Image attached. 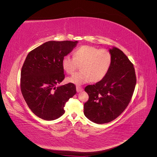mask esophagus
I'll return each instance as SVG.
<instances>
[{"mask_svg": "<svg viewBox=\"0 0 157 157\" xmlns=\"http://www.w3.org/2000/svg\"><path fill=\"white\" fill-rule=\"evenodd\" d=\"M76 89H77V92H82V90H83L82 88L80 87V86H77V87H76Z\"/></svg>", "mask_w": 157, "mask_h": 157, "instance_id": "34e87169", "label": "esophagus"}]
</instances>
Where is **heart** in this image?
<instances>
[{
  "label": "heart",
  "mask_w": 157,
  "mask_h": 157,
  "mask_svg": "<svg viewBox=\"0 0 157 157\" xmlns=\"http://www.w3.org/2000/svg\"><path fill=\"white\" fill-rule=\"evenodd\" d=\"M112 56L106 49H99L91 46H82L74 52V57L65 56L61 61L63 70L72 74L78 64H81L80 72L67 78L69 82L76 85L91 82H99L107 75L111 67Z\"/></svg>",
  "instance_id": "b5f03b06"
}]
</instances>
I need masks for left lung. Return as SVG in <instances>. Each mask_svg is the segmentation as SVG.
<instances>
[{
    "label": "left lung",
    "mask_w": 157,
    "mask_h": 157,
    "mask_svg": "<svg viewBox=\"0 0 157 157\" xmlns=\"http://www.w3.org/2000/svg\"><path fill=\"white\" fill-rule=\"evenodd\" d=\"M112 62L107 75L84 90L89 99L84 105V114L90 121L101 124L115 120L129 104L136 84L134 65L116 47L109 48Z\"/></svg>",
    "instance_id": "left-lung-1"
}]
</instances>
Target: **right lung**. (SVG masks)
<instances>
[{"mask_svg": "<svg viewBox=\"0 0 157 157\" xmlns=\"http://www.w3.org/2000/svg\"><path fill=\"white\" fill-rule=\"evenodd\" d=\"M78 41H48L28 54L21 71V90L28 107L46 121L62 116L65 104L77 93L73 83L58 86L65 78L61 61Z\"/></svg>", "mask_w": 157, "mask_h": 157, "instance_id": "right-lung-1", "label": "right lung"}]
</instances>
